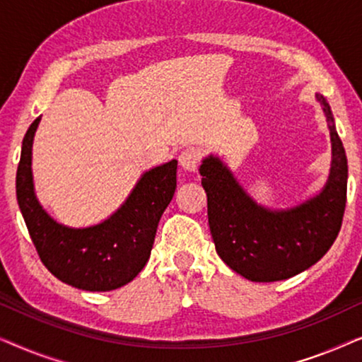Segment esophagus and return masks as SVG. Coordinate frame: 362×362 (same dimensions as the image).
<instances>
[{
    "mask_svg": "<svg viewBox=\"0 0 362 362\" xmlns=\"http://www.w3.org/2000/svg\"><path fill=\"white\" fill-rule=\"evenodd\" d=\"M201 161V153L196 148H186L180 155V165L185 168L186 171H196Z\"/></svg>",
    "mask_w": 362,
    "mask_h": 362,
    "instance_id": "obj_1",
    "label": "esophagus"
}]
</instances>
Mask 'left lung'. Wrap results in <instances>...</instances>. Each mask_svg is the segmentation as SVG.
Returning <instances> with one entry per match:
<instances>
[{"label":"left lung","mask_w":362,"mask_h":362,"mask_svg":"<svg viewBox=\"0 0 362 362\" xmlns=\"http://www.w3.org/2000/svg\"><path fill=\"white\" fill-rule=\"evenodd\" d=\"M323 105L329 125L333 163L325 189L313 199L286 211L257 206L217 158L199 168L207 194V217L216 250L232 270L252 281H279L315 265L333 245L343 224L348 160L329 105Z\"/></svg>","instance_id":"1"}]
</instances>
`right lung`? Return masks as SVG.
I'll use <instances>...</instances> for the list:
<instances>
[{"label":"right lung","instance_id":"obj_1","mask_svg":"<svg viewBox=\"0 0 362 362\" xmlns=\"http://www.w3.org/2000/svg\"><path fill=\"white\" fill-rule=\"evenodd\" d=\"M41 117L23 140L16 171V196L39 259L64 284L87 291H110L127 285L150 259L156 227L176 189L177 161L141 176L125 204L102 224L71 229L57 224L34 196L31 153Z\"/></svg>","mask_w":362,"mask_h":362}]
</instances>
